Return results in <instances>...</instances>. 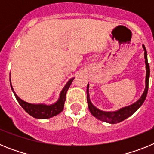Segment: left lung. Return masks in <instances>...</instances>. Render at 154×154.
<instances>
[{
	"label": "left lung",
	"mask_w": 154,
	"mask_h": 154,
	"mask_svg": "<svg viewBox=\"0 0 154 154\" xmlns=\"http://www.w3.org/2000/svg\"><path fill=\"white\" fill-rule=\"evenodd\" d=\"M143 48L144 50V58H145V64H146V81H145V84H146V87H145V89H144V92L143 93V95L141 96V97L140 98L139 100H137L136 103H134L133 104L130 105V106H128L123 107V108L119 109L117 111H115V112H105L103 110L99 109L98 108H96L90 101V99H89V84L87 85V103H88V107H89V109L90 111V112L92 113V115L93 116H95L96 118H97L99 120L103 121V122H106V123H120L122 121H123L124 119H126V118H128L129 116H130L131 115H133L134 112L138 109L140 107L142 106V104L143 103V102L145 101L146 99V95H147L148 92V85H149V63H148L147 61V53H146V48L144 46V45H143Z\"/></svg>",
	"instance_id": "obj_1"
}]
</instances>
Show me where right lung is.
<instances>
[{
	"mask_svg": "<svg viewBox=\"0 0 154 154\" xmlns=\"http://www.w3.org/2000/svg\"><path fill=\"white\" fill-rule=\"evenodd\" d=\"M73 79H74V78L71 79L68 82L66 85H65V87L62 89L58 101L55 103H54V104L51 105L31 104V103H28L27 102L24 101V100L20 99L17 96V94L14 91V89L13 87H12L11 82L10 83L12 91H13L14 94L15 96V98L17 99L19 104L21 105V106L25 110V112H27L30 116H33L34 118H36V119H45L53 117V116H55L58 115L61 112H62V110L64 109V104H65V99H66V92H67L69 86H70L72 82Z\"/></svg>",
	"mask_w": 154,
	"mask_h": 154,
	"instance_id": "obj_1",
	"label": "right lung"
}]
</instances>
